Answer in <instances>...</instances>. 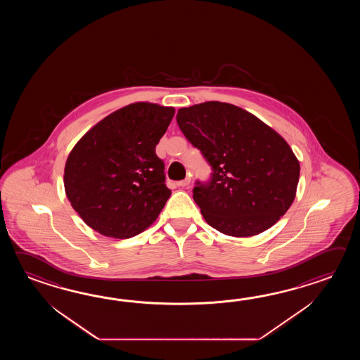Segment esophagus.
<instances>
[{"label": "esophagus", "mask_w": 360, "mask_h": 360, "mask_svg": "<svg viewBox=\"0 0 360 360\" xmlns=\"http://www.w3.org/2000/svg\"><path fill=\"white\" fill-rule=\"evenodd\" d=\"M176 185L177 188H188L191 185V177H186L181 181H177Z\"/></svg>", "instance_id": "34e87169"}]
</instances>
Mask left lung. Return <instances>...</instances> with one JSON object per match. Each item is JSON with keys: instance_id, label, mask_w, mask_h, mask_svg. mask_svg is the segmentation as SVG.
Listing matches in <instances>:
<instances>
[{"instance_id": "1", "label": "left lung", "mask_w": 360, "mask_h": 360, "mask_svg": "<svg viewBox=\"0 0 360 360\" xmlns=\"http://www.w3.org/2000/svg\"><path fill=\"white\" fill-rule=\"evenodd\" d=\"M184 136L211 167L193 199L214 229L251 237L273 226L291 207L300 163L281 135L242 108L207 101L179 109Z\"/></svg>"}]
</instances>
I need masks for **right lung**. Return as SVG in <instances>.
I'll return each instance as SVG.
<instances>
[{
    "label": "right lung",
    "mask_w": 360,
    "mask_h": 360,
    "mask_svg": "<svg viewBox=\"0 0 360 360\" xmlns=\"http://www.w3.org/2000/svg\"><path fill=\"white\" fill-rule=\"evenodd\" d=\"M174 108L135 103L108 115L69 154L64 186L72 207L107 237H135L153 224L171 195L155 146Z\"/></svg>",
    "instance_id": "add662e5"
}]
</instances>
